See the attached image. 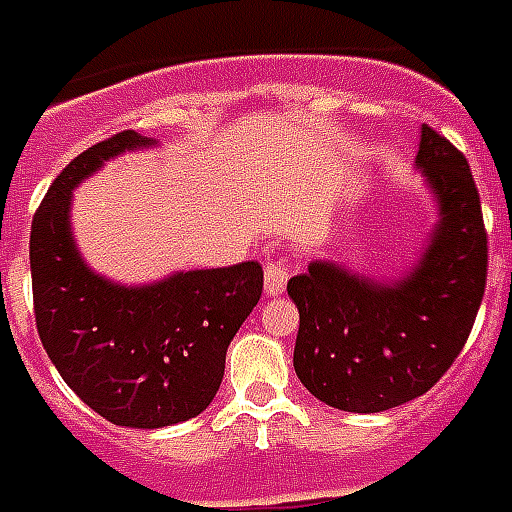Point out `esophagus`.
<instances>
[{"label": "esophagus", "instance_id": "1", "mask_svg": "<svg viewBox=\"0 0 512 512\" xmlns=\"http://www.w3.org/2000/svg\"><path fill=\"white\" fill-rule=\"evenodd\" d=\"M288 283V261L278 259V261H267V267H264V291L270 294V297H278L286 291Z\"/></svg>", "mask_w": 512, "mask_h": 512}]
</instances>
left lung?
Instances as JSON below:
<instances>
[{"mask_svg": "<svg viewBox=\"0 0 512 512\" xmlns=\"http://www.w3.org/2000/svg\"><path fill=\"white\" fill-rule=\"evenodd\" d=\"M416 167L440 221L413 272L375 283L313 261L288 280L299 310L294 370L337 410L383 413L426 394L461 353L483 302L489 237L470 164L424 124Z\"/></svg>", "mask_w": 512, "mask_h": 512, "instance_id": "8db88e82", "label": "left lung"}]
</instances>
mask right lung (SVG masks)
Wrapping results in <instances>:
<instances>
[{
  "mask_svg": "<svg viewBox=\"0 0 512 512\" xmlns=\"http://www.w3.org/2000/svg\"><path fill=\"white\" fill-rule=\"evenodd\" d=\"M153 145L126 129L91 145L53 180L29 237L42 348L91 410L115 426L161 429L199 416L221 386L226 348L264 288L259 261L118 286L80 259L72 188L118 153Z\"/></svg>",
  "mask_w": 512,
  "mask_h": 512,
  "instance_id": "add662e5",
  "label": "right lung"
}]
</instances>
